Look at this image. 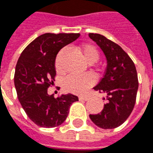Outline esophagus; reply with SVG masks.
<instances>
[{
  "mask_svg": "<svg viewBox=\"0 0 153 153\" xmlns=\"http://www.w3.org/2000/svg\"><path fill=\"white\" fill-rule=\"evenodd\" d=\"M79 99L80 100H85V101H87V100L89 99V97L88 96H79Z\"/></svg>",
  "mask_w": 153,
  "mask_h": 153,
  "instance_id": "1",
  "label": "esophagus"
}]
</instances>
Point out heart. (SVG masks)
<instances>
[{
	"mask_svg": "<svg viewBox=\"0 0 153 153\" xmlns=\"http://www.w3.org/2000/svg\"><path fill=\"white\" fill-rule=\"evenodd\" d=\"M79 51L84 59L89 64L95 63L99 58L98 51L91 44H84L81 46L79 48ZM94 83L95 78L89 73L84 75H70L65 78L63 84V88L65 91L68 93L83 94Z\"/></svg>",
	"mask_w": 153,
	"mask_h": 153,
	"instance_id": "heart-1",
	"label": "heart"
}]
</instances>
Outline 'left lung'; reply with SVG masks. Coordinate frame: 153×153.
<instances>
[{"mask_svg":"<svg viewBox=\"0 0 153 153\" xmlns=\"http://www.w3.org/2000/svg\"><path fill=\"white\" fill-rule=\"evenodd\" d=\"M105 54L107 66L105 74L94 90L105 94L102 112L89 114L97 127L113 129L129 117L135 106L139 82L135 64L123 48L99 34H89Z\"/></svg>","mask_w":153,"mask_h":153,"instance_id":"8db88e82","label":"left lung"}]
</instances>
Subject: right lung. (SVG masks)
<instances>
[{"mask_svg": "<svg viewBox=\"0 0 153 153\" xmlns=\"http://www.w3.org/2000/svg\"><path fill=\"white\" fill-rule=\"evenodd\" d=\"M80 34L46 33L23 50L18 60L14 85L21 105L30 119L46 128L58 127L68 117L70 105L78 101L73 94L54 97L48 89L55 81V62L59 50L75 41Z\"/></svg>", "mask_w": 153, "mask_h": 153, "instance_id": "obj_1", "label": "right lung"}]
</instances>
